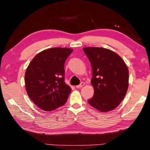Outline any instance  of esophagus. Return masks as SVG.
Returning a JSON list of instances; mask_svg holds the SVG:
<instances>
[{"label":"esophagus","mask_w":150,"mask_h":150,"mask_svg":"<svg viewBox=\"0 0 150 150\" xmlns=\"http://www.w3.org/2000/svg\"><path fill=\"white\" fill-rule=\"evenodd\" d=\"M84 85H85V83L82 82V83H80V85L76 86V88H81V87H83Z\"/></svg>","instance_id":"esophagus-1"}]
</instances>
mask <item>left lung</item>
Listing matches in <instances>:
<instances>
[{"label": "left lung", "mask_w": 150, "mask_h": 150, "mask_svg": "<svg viewBox=\"0 0 150 150\" xmlns=\"http://www.w3.org/2000/svg\"><path fill=\"white\" fill-rule=\"evenodd\" d=\"M92 67L94 95L88 103L101 112L112 110L120 105L128 87L129 73L124 60L103 47L83 48Z\"/></svg>", "instance_id": "left-lung-1"}]
</instances>
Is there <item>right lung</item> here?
I'll return each mask as SVG.
<instances>
[{
  "instance_id": "obj_1",
  "label": "right lung",
  "mask_w": 150,
  "mask_h": 150,
  "mask_svg": "<svg viewBox=\"0 0 150 150\" xmlns=\"http://www.w3.org/2000/svg\"><path fill=\"white\" fill-rule=\"evenodd\" d=\"M72 49L53 47L33 58L25 73L26 90L35 105L52 111L64 105L71 88L65 82L64 64Z\"/></svg>"
}]
</instances>
